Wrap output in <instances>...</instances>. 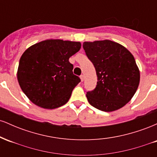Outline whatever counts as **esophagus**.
Wrapping results in <instances>:
<instances>
[{"instance_id": "1", "label": "esophagus", "mask_w": 157, "mask_h": 157, "mask_svg": "<svg viewBox=\"0 0 157 157\" xmlns=\"http://www.w3.org/2000/svg\"><path fill=\"white\" fill-rule=\"evenodd\" d=\"M80 80H81V82H82V81H83V80H84V76L83 75H80Z\"/></svg>"}]
</instances>
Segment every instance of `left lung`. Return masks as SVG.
<instances>
[{
	"label": "left lung",
	"instance_id": "obj_1",
	"mask_svg": "<svg viewBox=\"0 0 157 157\" xmlns=\"http://www.w3.org/2000/svg\"><path fill=\"white\" fill-rule=\"evenodd\" d=\"M82 47L97 76L96 88L86 94L88 101L105 112L121 109L134 97L140 84V70L134 56L109 40L84 42Z\"/></svg>",
	"mask_w": 157,
	"mask_h": 157
}]
</instances>
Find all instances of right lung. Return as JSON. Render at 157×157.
I'll return each mask as SVG.
<instances>
[{"label":"right lung","instance_id":"add662e5","mask_svg":"<svg viewBox=\"0 0 157 157\" xmlns=\"http://www.w3.org/2000/svg\"><path fill=\"white\" fill-rule=\"evenodd\" d=\"M80 48V42L49 39L32 45L23 52L17 77L31 102L43 109H54L68 101L80 82L68 60Z\"/></svg>","mask_w":157,"mask_h":157}]
</instances>
